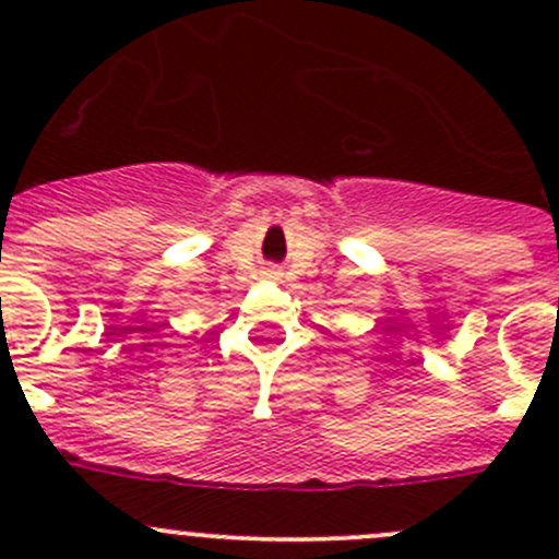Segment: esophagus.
Returning <instances> with one entry per match:
<instances>
[{"instance_id": "obj_1", "label": "esophagus", "mask_w": 559, "mask_h": 559, "mask_svg": "<svg viewBox=\"0 0 559 559\" xmlns=\"http://www.w3.org/2000/svg\"><path fill=\"white\" fill-rule=\"evenodd\" d=\"M270 273H275V270H270Z\"/></svg>"}]
</instances>
